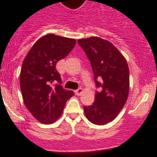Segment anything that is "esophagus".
Wrapping results in <instances>:
<instances>
[{"label":"esophagus","mask_w":157,"mask_h":157,"mask_svg":"<svg viewBox=\"0 0 157 157\" xmlns=\"http://www.w3.org/2000/svg\"><path fill=\"white\" fill-rule=\"evenodd\" d=\"M82 91H83V89L78 88L77 90H75V94H76V95H81V93H82Z\"/></svg>","instance_id":"34e87169"}]
</instances>
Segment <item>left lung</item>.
<instances>
[{
    "label": "left lung",
    "instance_id": "1",
    "mask_svg": "<svg viewBox=\"0 0 157 157\" xmlns=\"http://www.w3.org/2000/svg\"><path fill=\"white\" fill-rule=\"evenodd\" d=\"M79 45L90 62L97 89L94 102L84 112L93 124L103 125L119 114L125 104L129 88V71L124 56L112 43L101 38L80 39Z\"/></svg>",
    "mask_w": 157,
    "mask_h": 157
}]
</instances>
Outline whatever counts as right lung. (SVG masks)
I'll return each mask as SVG.
<instances>
[{
	"label": "right lung",
	"instance_id": "1",
	"mask_svg": "<svg viewBox=\"0 0 157 157\" xmlns=\"http://www.w3.org/2000/svg\"><path fill=\"white\" fill-rule=\"evenodd\" d=\"M76 40L48 34L40 38L23 60L20 89L23 102L36 119L51 124L62 114L74 93L61 86L57 63L71 52Z\"/></svg>",
	"mask_w": 157,
	"mask_h": 157
}]
</instances>
